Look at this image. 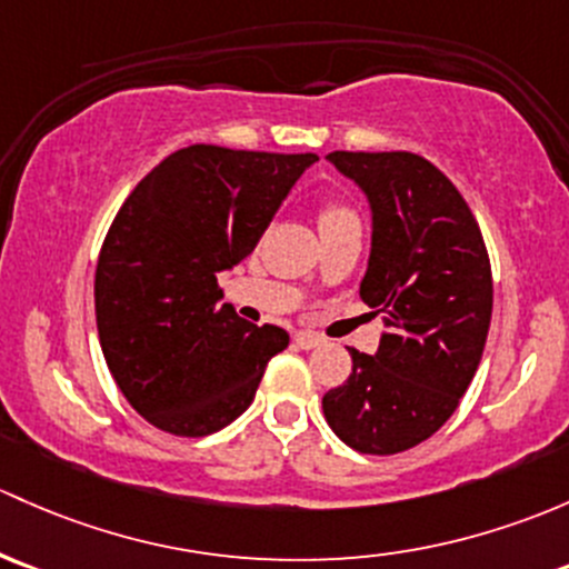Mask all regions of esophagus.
I'll return each instance as SVG.
<instances>
[{
    "label": "esophagus",
    "instance_id": "34e87169",
    "mask_svg": "<svg viewBox=\"0 0 569 569\" xmlns=\"http://www.w3.org/2000/svg\"><path fill=\"white\" fill-rule=\"evenodd\" d=\"M295 340H297V346H300V349H316V346H321V338L316 332H308V330H302V332H297L295 335Z\"/></svg>",
    "mask_w": 569,
    "mask_h": 569
}]
</instances>
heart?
Wrapping results in <instances>:
<instances>
[{
	"mask_svg": "<svg viewBox=\"0 0 569 569\" xmlns=\"http://www.w3.org/2000/svg\"><path fill=\"white\" fill-rule=\"evenodd\" d=\"M346 218H355V212L343 204H327L321 209V226L335 223V220H346Z\"/></svg>",
	"mask_w": 569,
	"mask_h": 569,
	"instance_id": "heart-1",
	"label": "heart"
}]
</instances>
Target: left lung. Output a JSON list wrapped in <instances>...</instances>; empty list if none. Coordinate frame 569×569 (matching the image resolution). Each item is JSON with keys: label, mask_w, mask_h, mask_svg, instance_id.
<instances>
[{"label": "left lung", "mask_w": 569, "mask_h": 569, "mask_svg": "<svg viewBox=\"0 0 569 569\" xmlns=\"http://www.w3.org/2000/svg\"><path fill=\"white\" fill-rule=\"evenodd\" d=\"M370 207L360 297L387 316L376 355L349 349L351 376L325 395L340 441L395 456L445 426L486 349L493 280L480 226L433 163L411 152H330Z\"/></svg>", "instance_id": "1"}]
</instances>
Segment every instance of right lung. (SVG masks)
Instances as JSON below:
<instances>
[{"instance_id":"obj_1","label":"right lung","mask_w":569,"mask_h":569,"mask_svg":"<svg viewBox=\"0 0 569 569\" xmlns=\"http://www.w3.org/2000/svg\"><path fill=\"white\" fill-rule=\"evenodd\" d=\"M313 152L193 143L154 166L113 218L94 272L100 349L154 428L209 436L234 422L289 332L239 319L218 274L253 253Z\"/></svg>"}]
</instances>
